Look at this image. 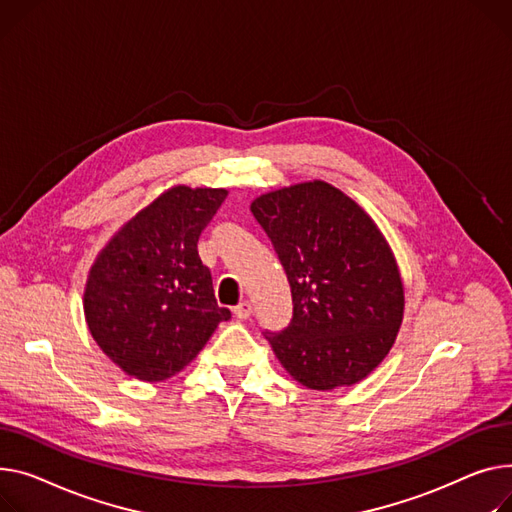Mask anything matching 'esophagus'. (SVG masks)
Wrapping results in <instances>:
<instances>
[{"label": "esophagus", "instance_id": "34e87169", "mask_svg": "<svg viewBox=\"0 0 512 512\" xmlns=\"http://www.w3.org/2000/svg\"><path fill=\"white\" fill-rule=\"evenodd\" d=\"M253 313V304L249 300H243L241 304L234 306V317L236 319H249Z\"/></svg>", "mask_w": 512, "mask_h": 512}]
</instances>
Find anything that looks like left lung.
<instances>
[{
    "mask_svg": "<svg viewBox=\"0 0 512 512\" xmlns=\"http://www.w3.org/2000/svg\"><path fill=\"white\" fill-rule=\"evenodd\" d=\"M251 212L274 245L292 290L284 331H265L300 385H354L395 344L403 319L397 261L372 218L325 181L265 193Z\"/></svg>",
    "mask_w": 512,
    "mask_h": 512,
    "instance_id": "left-lung-1",
    "label": "left lung"
}]
</instances>
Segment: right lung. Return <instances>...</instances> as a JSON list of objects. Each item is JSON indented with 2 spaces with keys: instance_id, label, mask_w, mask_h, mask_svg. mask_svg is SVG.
<instances>
[{
  "instance_id": "1",
  "label": "right lung",
  "mask_w": 512,
  "mask_h": 512,
  "mask_svg": "<svg viewBox=\"0 0 512 512\" xmlns=\"http://www.w3.org/2000/svg\"><path fill=\"white\" fill-rule=\"evenodd\" d=\"M226 189L177 185L111 238L90 267L84 315L94 342L123 372L156 383L175 377L230 311L218 306L197 241Z\"/></svg>"
}]
</instances>
